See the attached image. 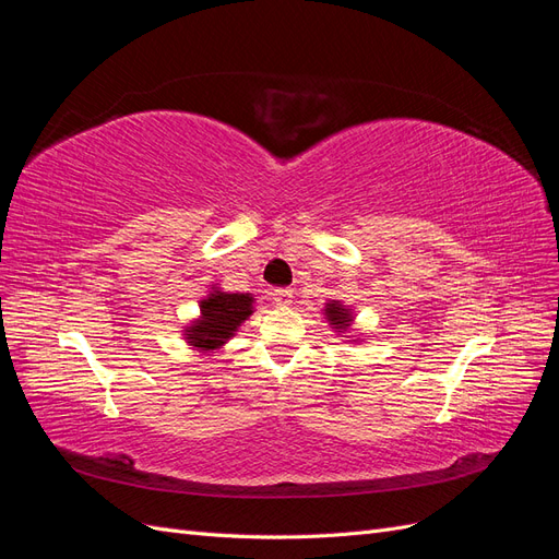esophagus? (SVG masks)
<instances>
[{
	"label": "esophagus",
	"instance_id": "esophagus-1",
	"mask_svg": "<svg viewBox=\"0 0 559 559\" xmlns=\"http://www.w3.org/2000/svg\"><path fill=\"white\" fill-rule=\"evenodd\" d=\"M273 298H275L280 308H286V306H292V302H294V292L292 289H277L273 294Z\"/></svg>",
	"mask_w": 559,
	"mask_h": 559
}]
</instances>
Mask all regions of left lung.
Wrapping results in <instances>:
<instances>
[{"label": "left lung", "instance_id": "left-lung-1", "mask_svg": "<svg viewBox=\"0 0 559 559\" xmlns=\"http://www.w3.org/2000/svg\"><path fill=\"white\" fill-rule=\"evenodd\" d=\"M326 314H329V319H331V324H335V326H347V321H352L349 314H347V310L337 306V302H329V306H326Z\"/></svg>", "mask_w": 559, "mask_h": 559}]
</instances>
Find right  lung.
Returning a JSON list of instances; mask_svg holds the SVG:
<instances>
[{"instance_id":"obj_1","label":"right lung","mask_w":559,"mask_h":559,"mask_svg":"<svg viewBox=\"0 0 559 559\" xmlns=\"http://www.w3.org/2000/svg\"><path fill=\"white\" fill-rule=\"evenodd\" d=\"M251 302L253 298L249 294L214 292L207 300H202V319L186 335L195 347L214 349L224 345L233 331L251 314Z\"/></svg>"}]
</instances>
